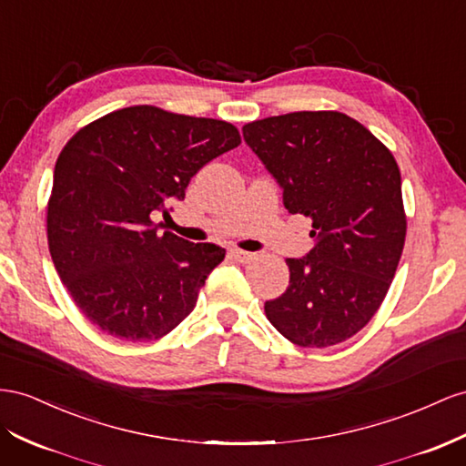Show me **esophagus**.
<instances>
[{
    "label": "esophagus",
    "instance_id": "1",
    "mask_svg": "<svg viewBox=\"0 0 466 466\" xmlns=\"http://www.w3.org/2000/svg\"><path fill=\"white\" fill-rule=\"evenodd\" d=\"M231 257L237 260V262H243V264H248L253 262L257 258L255 253H247V250H241V248H233L231 250Z\"/></svg>",
    "mask_w": 466,
    "mask_h": 466
}]
</instances>
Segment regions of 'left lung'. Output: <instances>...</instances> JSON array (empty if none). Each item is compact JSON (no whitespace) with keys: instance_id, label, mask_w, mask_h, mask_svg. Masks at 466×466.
Returning a JSON list of instances; mask_svg holds the SVG:
<instances>
[{"instance_id":"1","label":"left lung","mask_w":466,"mask_h":466,"mask_svg":"<svg viewBox=\"0 0 466 466\" xmlns=\"http://www.w3.org/2000/svg\"><path fill=\"white\" fill-rule=\"evenodd\" d=\"M247 145L311 219L313 248L286 258L290 286L264 304L298 347H331L367 325L388 294L406 241L400 168L390 148L341 111H294L247 123Z\"/></svg>"}]
</instances>
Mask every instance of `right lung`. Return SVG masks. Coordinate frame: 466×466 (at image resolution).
Segmentation results:
<instances>
[{
	"label": "right lung",
	"mask_w": 466,
	"mask_h": 466,
	"mask_svg": "<svg viewBox=\"0 0 466 466\" xmlns=\"http://www.w3.org/2000/svg\"><path fill=\"white\" fill-rule=\"evenodd\" d=\"M238 145L228 121L131 106L87 123L60 150L48 250L90 323L125 341H155L190 316L225 248L158 235L153 213L168 216L192 176Z\"/></svg>",
	"instance_id": "right-lung-1"
}]
</instances>
